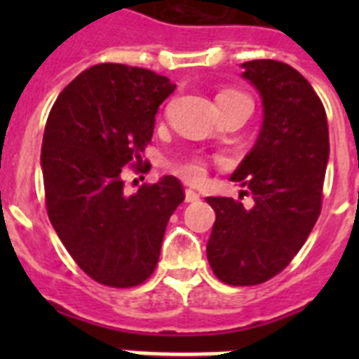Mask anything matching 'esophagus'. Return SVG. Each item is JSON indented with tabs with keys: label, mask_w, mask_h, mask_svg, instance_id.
Wrapping results in <instances>:
<instances>
[{
	"label": "esophagus",
	"mask_w": 359,
	"mask_h": 359,
	"mask_svg": "<svg viewBox=\"0 0 359 359\" xmlns=\"http://www.w3.org/2000/svg\"><path fill=\"white\" fill-rule=\"evenodd\" d=\"M186 203H197L199 201V194L194 190H186Z\"/></svg>",
	"instance_id": "esophagus-1"
}]
</instances>
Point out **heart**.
Listing matches in <instances>:
<instances>
[{
  "label": "heart",
  "mask_w": 359,
  "mask_h": 359,
  "mask_svg": "<svg viewBox=\"0 0 359 359\" xmlns=\"http://www.w3.org/2000/svg\"><path fill=\"white\" fill-rule=\"evenodd\" d=\"M219 97H244V95H240V93L235 91H225L222 93ZM175 171H177L186 182H190V184L201 182V180L205 179V163H203L201 160H197V158H194V160H186V162L175 165Z\"/></svg>",
  "instance_id": "obj_1"
}]
</instances>
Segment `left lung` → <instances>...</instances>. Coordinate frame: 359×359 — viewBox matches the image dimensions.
<instances>
[{
	"label": "left lung",
	"mask_w": 359,
	"mask_h": 359,
	"mask_svg": "<svg viewBox=\"0 0 359 359\" xmlns=\"http://www.w3.org/2000/svg\"><path fill=\"white\" fill-rule=\"evenodd\" d=\"M242 78L262 100L255 145L231 175L253 207L207 197L216 222L207 244L212 272L227 285H259L278 276L300 251L323 205L330 158L326 111L311 83L273 59L242 63Z\"/></svg>",
	"instance_id": "1"
}]
</instances>
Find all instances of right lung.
I'll list each match as a JSON object with an SVG mask.
<instances>
[{
    "instance_id": "right-lung-1",
    "label": "right lung",
    "mask_w": 359,
    "mask_h": 359,
    "mask_svg": "<svg viewBox=\"0 0 359 359\" xmlns=\"http://www.w3.org/2000/svg\"><path fill=\"white\" fill-rule=\"evenodd\" d=\"M169 78L119 63L95 65L65 87L48 115L41 165L48 218L76 264L95 281L126 289L156 268L163 233L184 201L165 175L124 196L123 168L140 165Z\"/></svg>"
}]
</instances>
